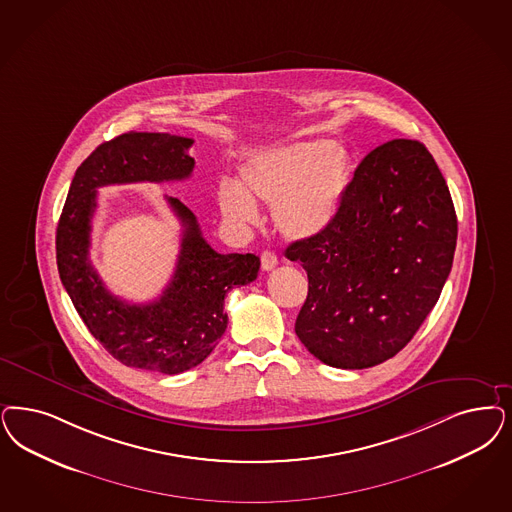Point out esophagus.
<instances>
[{
    "label": "esophagus",
    "instance_id": "1",
    "mask_svg": "<svg viewBox=\"0 0 512 512\" xmlns=\"http://www.w3.org/2000/svg\"><path fill=\"white\" fill-rule=\"evenodd\" d=\"M278 265V257L272 253V251H263V255H261V266H263V270H272V268H276Z\"/></svg>",
    "mask_w": 512,
    "mask_h": 512
}]
</instances>
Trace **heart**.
Instances as JSON below:
<instances>
[{"instance_id": "b5f03b06", "label": "heart", "mask_w": 512, "mask_h": 512, "mask_svg": "<svg viewBox=\"0 0 512 512\" xmlns=\"http://www.w3.org/2000/svg\"><path fill=\"white\" fill-rule=\"evenodd\" d=\"M350 151L333 140L295 141L253 155L242 166V183L217 187L219 210L234 225H251L261 200L272 204V221L287 240L318 234L335 219L352 185Z\"/></svg>"}]
</instances>
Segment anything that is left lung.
<instances>
[{
    "label": "left lung",
    "mask_w": 512,
    "mask_h": 512,
    "mask_svg": "<svg viewBox=\"0 0 512 512\" xmlns=\"http://www.w3.org/2000/svg\"><path fill=\"white\" fill-rule=\"evenodd\" d=\"M458 217L425 145L376 147L327 229L285 249L308 274L295 333L336 369H369L401 352L441 297Z\"/></svg>",
    "instance_id": "8db88e82"
}]
</instances>
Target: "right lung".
I'll return each instance as SVG.
<instances>
[{
    "mask_svg": "<svg viewBox=\"0 0 512 512\" xmlns=\"http://www.w3.org/2000/svg\"><path fill=\"white\" fill-rule=\"evenodd\" d=\"M191 138L128 132L102 143L77 168L56 229V265L92 336L126 367L179 374L200 365L227 329L225 297L257 278L253 253H217L194 213L168 196L183 225L176 272L159 299L130 304L111 295L90 265L96 191L106 185L179 181L193 174Z\"/></svg>",
    "mask_w": 512,
    "mask_h": 512,
    "instance_id": "right-lung-1",
    "label": "right lung"
}]
</instances>
